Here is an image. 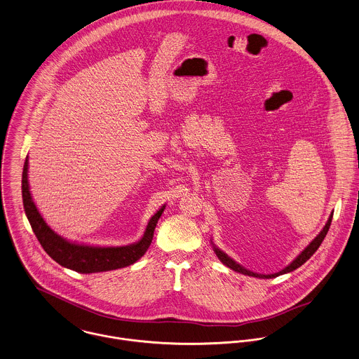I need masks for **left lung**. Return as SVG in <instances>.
I'll return each instance as SVG.
<instances>
[{"label":"left lung","mask_w":359,"mask_h":359,"mask_svg":"<svg viewBox=\"0 0 359 359\" xmlns=\"http://www.w3.org/2000/svg\"><path fill=\"white\" fill-rule=\"evenodd\" d=\"M332 217H333V214L330 215L329 217V220H327V223H326V226L323 227V230L315 237V240L288 265L286 266L283 271H280V272H278V273H273V275H259V273H254V272H251V271H247L245 268H243V266H240L238 264H236L231 258H229L224 252H222L220 250H217L216 247H214V251H215L216 255H217V258L227 266V268H230V269H233V271H236V272H238V273H243V275H248V276H252V278H261V279H272V278H276V276H280V275H285V273H288V272H292L294 269H297V268H299L302 264H305L313 254H315V251L319 248V245L322 244V241H323V238L326 237V234H327V231H329V227H330V223H332Z\"/></svg>","instance_id":"obj_1"}]
</instances>
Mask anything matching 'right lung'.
I'll return each mask as SVG.
<instances>
[{"label": "right lung", "instance_id": "right-lung-1", "mask_svg": "<svg viewBox=\"0 0 359 359\" xmlns=\"http://www.w3.org/2000/svg\"><path fill=\"white\" fill-rule=\"evenodd\" d=\"M22 198H23V208H25L26 216L44 251L60 265L76 271L79 273H95V272L114 271V269L129 266L136 261H139L148 250L152 241V236H154V230L158 223V219L165 210V207H162L149 219L143 238L135 244H130L126 247H90V245H81V244L67 241L65 238L54 233L50 229V226L44 222V219L37 211L29 191L27 158L25 161L23 173H22Z\"/></svg>", "mask_w": 359, "mask_h": 359}]
</instances>
